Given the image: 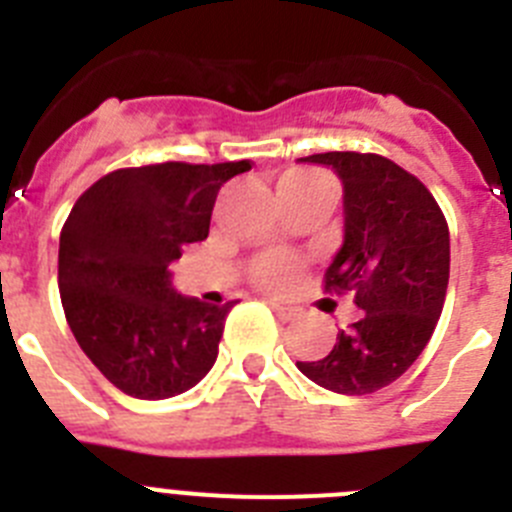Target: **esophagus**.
I'll return each mask as SVG.
<instances>
[{
    "label": "esophagus",
    "mask_w": 512,
    "mask_h": 512,
    "mask_svg": "<svg viewBox=\"0 0 512 512\" xmlns=\"http://www.w3.org/2000/svg\"><path fill=\"white\" fill-rule=\"evenodd\" d=\"M269 307L274 312H277L279 318L282 320H297L302 315V307H295V305H284V302H274L269 300Z\"/></svg>",
    "instance_id": "1"
}]
</instances>
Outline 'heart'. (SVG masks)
I'll use <instances>...</instances> for the list:
<instances>
[{"mask_svg":"<svg viewBox=\"0 0 512 512\" xmlns=\"http://www.w3.org/2000/svg\"><path fill=\"white\" fill-rule=\"evenodd\" d=\"M282 179H310V176L292 171V174H284ZM297 274H300V261L292 253H269L253 264L251 279L256 287L266 289V292H284L287 287H292Z\"/></svg>","mask_w":512,"mask_h":512,"instance_id":"b5f03b06","label":"heart"}]
</instances>
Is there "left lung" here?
<instances>
[{"instance_id":"8db88e82","label":"left lung","mask_w":512,"mask_h":512,"mask_svg":"<svg viewBox=\"0 0 512 512\" xmlns=\"http://www.w3.org/2000/svg\"><path fill=\"white\" fill-rule=\"evenodd\" d=\"M343 182V246L325 269V292H354L361 312L338 330L328 356L297 369L338 395H372L408 372L441 318L449 287V225L418 176L377 153L300 158Z\"/></svg>"}]
</instances>
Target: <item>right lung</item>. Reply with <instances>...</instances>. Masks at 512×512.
I'll return each instance as SVG.
<instances>
[{
	"label": "right lung",
	"mask_w": 512,
	"mask_h": 512,
	"mask_svg": "<svg viewBox=\"0 0 512 512\" xmlns=\"http://www.w3.org/2000/svg\"><path fill=\"white\" fill-rule=\"evenodd\" d=\"M251 161L117 169L71 207L58 246L61 305L81 351L117 390L166 400L212 369L233 302L171 287L169 266L205 241L217 192Z\"/></svg>",
	"instance_id": "add662e5"
}]
</instances>
